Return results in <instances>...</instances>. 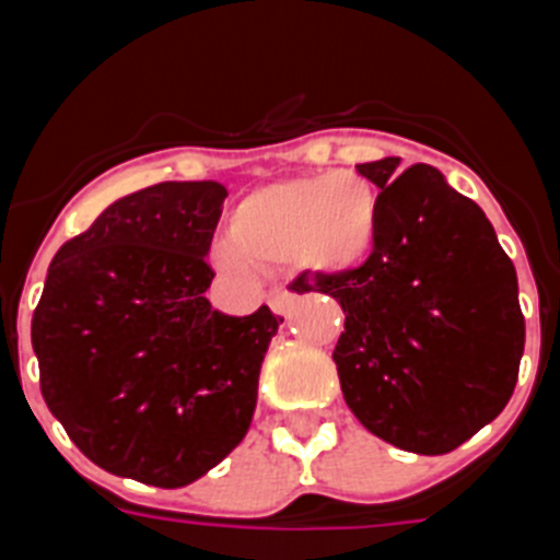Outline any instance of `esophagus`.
<instances>
[{
    "mask_svg": "<svg viewBox=\"0 0 560 560\" xmlns=\"http://www.w3.org/2000/svg\"><path fill=\"white\" fill-rule=\"evenodd\" d=\"M269 305L277 316H289L291 305H294V294L285 289H271L269 291Z\"/></svg>",
    "mask_w": 560,
    "mask_h": 560,
    "instance_id": "esophagus-1",
    "label": "esophagus"
}]
</instances>
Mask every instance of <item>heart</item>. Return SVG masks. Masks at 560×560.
Here are the masks:
<instances>
[{
	"mask_svg": "<svg viewBox=\"0 0 560 560\" xmlns=\"http://www.w3.org/2000/svg\"><path fill=\"white\" fill-rule=\"evenodd\" d=\"M381 232L373 182L355 171L266 185L232 210L230 244L215 249L226 271L300 264L316 275H350L368 264Z\"/></svg>",
	"mask_w": 560,
	"mask_h": 560,
	"instance_id": "obj_1",
	"label": "heart"
}]
</instances>
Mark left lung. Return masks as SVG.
<instances>
[{
	"label": "left lung",
	"instance_id": "1",
	"mask_svg": "<svg viewBox=\"0 0 560 560\" xmlns=\"http://www.w3.org/2000/svg\"><path fill=\"white\" fill-rule=\"evenodd\" d=\"M381 190L375 252L350 275H300L345 311L334 350L345 404L375 438L448 454L511 400L524 316L491 221L432 165H355Z\"/></svg>",
	"mask_w": 560,
	"mask_h": 560
}]
</instances>
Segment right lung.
<instances>
[{
	"mask_svg": "<svg viewBox=\"0 0 560 560\" xmlns=\"http://www.w3.org/2000/svg\"><path fill=\"white\" fill-rule=\"evenodd\" d=\"M221 182H162L67 241L33 314L42 395L103 471L156 488L205 477L246 438L280 323L212 311Z\"/></svg>",
	"mask_w": 560,
	"mask_h": 560,
	"instance_id": "add662e5",
	"label": "right lung"
}]
</instances>
